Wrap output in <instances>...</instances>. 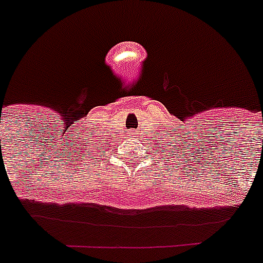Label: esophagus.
<instances>
[{"label":"esophagus","mask_w":263,"mask_h":263,"mask_svg":"<svg viewBox=\"0 0 263 263\" xmlns=\"http://www.w3.org/2000/svg\"><path fill=\"white\" fill-rule=\"evenodd\" d=\"M128 136H131V138H134V134H128Z\"/></svg>","instance_id":"1"}]
</instances>
